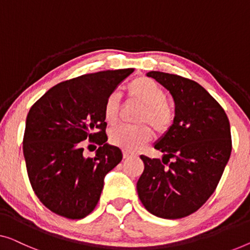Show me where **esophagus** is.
I'll return each mask as SVG.
<instances>
[{"mask_svg":"<svg viewBox=\"0 0 250 250\" xmlns=\"http://www.w3.org/2000/svg\"><path fill=\"white\" fill-rule=\"evenodd\" d=\"M133 153H131V152H127V151H124L123 152V157H124V159H127V158H131L133 157Z\"/></svg>","mask_w":250,"mask_h":250,"instance_id":"esophagus-1","label":"esophagus"}]
</instances>
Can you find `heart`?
Wrapping results in <instances>:
<instances>
[{"label": "heart", "instance_id": "heart-1", "mask_svg": "<svg viewBox=\"0 0 250 250\" xmlns=\"http://www.w3.org/2000/svg\"><path fill=\"white\" fill-rule=\"evenodd\" d=\"M128 92L133 98L144 104L139 122L147 123L155 131L164 134L173 122V111L166 101V92L157 82L149 78H137L128 85ZM121 106V93L113 91L107 97L104 107V115L110 125L117 122ZM152 129L149 125L121 126L110 133V142L122 150L135 152L149 143Z\"/></svg>", "mask_w": 250, "mask_h": 250}]
</instances>
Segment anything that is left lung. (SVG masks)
<instances>
[{"mask_svg":"<svg viewBox=\"0 0 250 250\" xmlns=\"http://www.w3.org/2000/svg\"><path fill=\"white\" fill-rule=\"evenodd\" d=\"M175 101L170 128L154 143L162 160L141 155L143 173L136 189L147 211L162 219L196 212L214 193L232 143L226 111L203 86L176 74L151 71Z\"/></svg>","mask_w":250,"mask_h":250,"instance_id":"8db88e82","label":"left lung"}]
</instances>
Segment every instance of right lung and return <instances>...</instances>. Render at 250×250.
<instances>
[{
  "label": "right lung",
  "instance_id": "right-lung-1",
  "mask_svg": "<svg viewBox=\"0 0 250 250\" xmlns=\"http://www.w3.org/2000/svg\"><path fill=\"white\" fill-rule=\"evenodd\" d=\"M134 68L101 71L61 82L29 110L23 155L31 187L47 208L66 219H83L98 204L104 179L122 161L107 143V97ZM99 144L96 157L83 155L82 140Z\"/></svg>",
  "mask_w": 250,
  "mask_h": 250
}]
</instances>
